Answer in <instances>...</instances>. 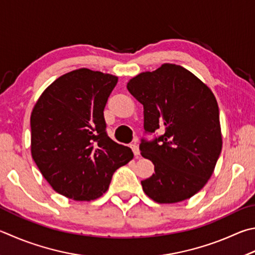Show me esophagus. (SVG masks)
<instances>
[{
  "label": "esophagus",
  "instance_id": "obj_1",
  "mask_svg": "<svg viewBox=\"0 0 255 255\" xmlns=\"http://www.w3.org/2000/svg\"><path fill=\"white\" fill-rule=\"evenodd\" d=\"M130 147H131V149H132V151H133V155H135L136 158H138V157H139V155H140L139 147H138V145H137L136 142L132 143V145H130Z\"/></svg>",
  "mask_w": 255,
  "mask_h": 255
}]
</instances>
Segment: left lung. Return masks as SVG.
Returning a JSON list of instances; mask_svg holds the SVG:
<instances>
[{"label":"left lung","instance_id":"8db88e82","mask_svg":"<svg viewBox=\"0 0 255 255\" xmlns=\"http://www.w3.org/2000/svg\"><path fill=\"white\" fill-rule=\"evenodd\" d=\"M127 89L143 106L145 131H161L139 145L141 156L155 166V174L141 180L143 192L160 204L191 198L211 178L222 150L215 96L191 71L173 63L139 73Z\"/></svg>","mask_w":255,"mask_h":255}]
</instances>
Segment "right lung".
Here are the masks:
<instances>
[{"label":"right lung","instance_id":"obj_1","mask_svg":"<svg viewBox=\"0 0 255 255\" xmlns=\"http://www.w3.org/2000/svg\"><path fill=\"white\" fill-rule=\"evenodd\" d=\"M118 77L81 68L59 77L31 114V154L55 192L92 201L107 192L113 175L132 159L127 146L106 131L104 109Z\"/></svg>","mask_w":255,"mask_h":255}]
</instances>
